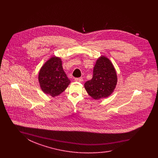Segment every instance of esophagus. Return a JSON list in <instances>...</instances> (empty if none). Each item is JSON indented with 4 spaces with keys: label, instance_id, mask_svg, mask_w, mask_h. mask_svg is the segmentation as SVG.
<instances>
[{
    "label": "esophagus",
    "instance_id": "1",
    "mask_svg": "<svg viewBox=\"0 0 158 158\" xmlns=\"http://www.w3.org/2000/svg\"><path fill=\"white\" fill-rule=\"evenodd\" d=\"M75 81L76 82H82L83 79L82 77H79V78H75Z\"/></svg>",
    "mask_w": 158,
    "mask_h": 158
}]
</instances>
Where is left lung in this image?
Wrapping results in <instances>:
<instances>
[{"label": "left lung", "instance_id": "obj_1", "mask_svg": "<svg viewBox=\"0 0 158 158\" xmlns=\"http://www.w3.org/2000/svg\"><path fill=\"white\" fill-rule=\"evenodd\" d=\"M117 83V76L111 61L101 56L97 59L93 70V77L84 86L88 94L94 99L111 95Z\"/></svg>", "mask_w": 158, "mask_h": 158}]
</instances>
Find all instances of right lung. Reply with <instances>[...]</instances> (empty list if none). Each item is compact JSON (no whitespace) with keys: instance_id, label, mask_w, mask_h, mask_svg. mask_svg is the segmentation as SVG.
Instances as JSON below:
<instances>
[{"instance_id":"right-lung-1","label":"right lung","mask_w":158,"mask_h":158,"mask_svg":"<svg viewBox=\"0 0 158 158\" xmlns=\"http://www.w3.org/2000/svg\"><path fill=\"white\" fill-rule=\"evenodd\" d=\"M38 82L43 92L52 97L68 88L70 81L63 70L60 57L53 56L45 62L39 72Z\"/></svg>"}]
</instances>
